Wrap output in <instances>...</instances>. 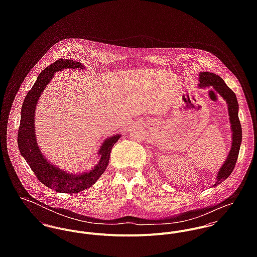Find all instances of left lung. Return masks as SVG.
Instances as JSON below:
<instances>
[{"label":"left lung","instance_id":"obj_1","mask_svg":"<svg viewBox=\"0 0 257 257\" xmlns=\"http://www.w3.org/2000/svg\"><path fill=\"white\" fill-rule=\"evenodd\" d=\"M199 87L200 88H213L220 95V97L226 102L227 110L229 115L230 130H231V147L227 158L221 165L217 175V181L214 186H217L224 181L232 172L239 153L241 145L242 132L241 124L238 118V103L235 94L226 86L224 81L220 76L210 72H201L199 74Z\"/></svg>","mask_w":257,"mask_h":257}]
</instances>
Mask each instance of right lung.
Here are the masks:
<instances>
[{"label":"right lung","mask_w":257,"mask_h":257,"mask_svg":"<svg viewBox=\"0 0 257 257\" xmlns=\"http://www.w3.org/2000/svg\"><path fill=\"white\" fill-rule=\"evenodd\" d=\"M85 69V66L77 61L59 59L45 68L38 75L36 83L29 91L22 107L21 123L18 134V145L22 156L26 159L37 179L46 187L61 193H78L90 188L105 172L113 145L119 140L120 135H114L103 142L97 155L100 156L98 164L87 172L68 173L49 162L41 153L37 144L35 115L37 104L47 84L54 73L63 69Z\"/></svg>","instance_id":"obj_1"}]
</instances>
